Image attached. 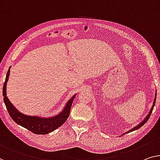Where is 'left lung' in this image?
I'll return each mask as SVG.
<instances>
[{
  "label": "left lung",
  "mask_w": 160,
  "mask_h": 160,
  "mask_svg": "<svg viewBox=\"0 0 160 160\" xmlns=\"http://www.w3.org/2000/svg\"><path fill=\"white\" fill-rule=\"evenodd\" d=\"M154 95H155V96H154V98L153 103H152V107H151V108H150V110H149V111L148 114H147V115L146 116V117H145V118H144V120H143L141 123H139V124H138V125H137L136 126H134V127L132 128H131V129H130L129 131H128V132H125L124 133H123V135L126 134V133H127L132 132H133V131H135V130L138 129V128H139L140 127H142V126L143 125H144L145 123L147 122V120H148L149 118L150 115H151V113H152V110H153V108H154V105H155V102H156V96H157V90H155V94H154Z\"/></svg>",
  "instance_id": "8db88e82"
}]
</instances>
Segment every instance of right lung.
<instances>
[{
  "mask_svg": "<svg viewBox=\"0 0 160 160\" xmlns=\"http://www.w3.org/2000/svg\"><path fill=\"white\" fill-rule=\"evenodd\" d=\"M10 68L11 67L7 72L6 80H5L3 85V96L4 97V103L6 105L7 110H8L11 118L17 124L31 131L36 134H47V133L53 132L62 125L69 117L71 106H72L73 100L76 96V94L68 100L62 111L57 114L56 116H51V117H42L39 116L26 115L19 111L12 104L6 95V86L8 77L10 75Z\"/></svg>",
  "mask_w": 160,
  "mask_h": 160,
  "instance_id": "right-lung-1",
  "label": "right lung"
}]
</instances>
